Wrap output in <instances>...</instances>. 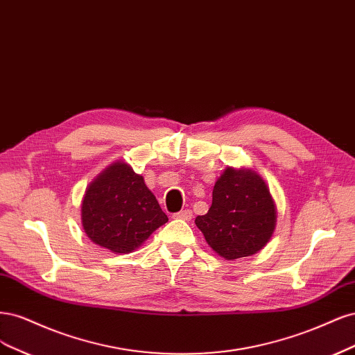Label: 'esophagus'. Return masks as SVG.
<instances>
[{
	"instance_id": "34e87169",
	"label": "esophagus",
	"mask_w": 355,
	"mask_h": 355,
	"mask_svg": "<svg viewBox=\"0 0 355 355\" xmlns=\"http://www.w3.org/2000/svg\"><path fill=\"white\" fill-rule=\"evenodd\" d=\"M191 216H193V212L190 209H184V211H180V212L174 214V218L184 220V221H190Z\"/></svg>"
}]
</instances>
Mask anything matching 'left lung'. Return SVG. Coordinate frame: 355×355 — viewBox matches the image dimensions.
<instances>
[{
	"mask_svg": "<svg viewBox=\"0 0 355 355\" xmlns=\"http://www.w3.org/2000/svg\"><path fill=\"white\" fill-rule=\"evenodd\" d=\"M194 223L212 250L234 261L259 252L270 242L277 208L257 171L227 166L214 186L209 211Z\"/></svg>",
	"mask_w": 355,
	"mask_h": 355,
	"instance_id": "obj_1",
	"label": "left lung"
}]
</instances>
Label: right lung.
I'll list each match as a JSON object with an SVG mask.
<instances>
[{"instance_id": "right-lung-1", "label": "right lung", "mask_w": 355, "mask_h": 355, "mask_svg": "<svg viewBox=\"0 0 355 355\" xmlns=\"http://www.w3.org/2000/svg\"><path fill=\"white\" fill-rule=\"evenodd\" d=\"M168 216L144 178L123 161L105 168L85 189L81 223L93 243L113 254L140 248Z\"/></svg>"}]
</instances>
